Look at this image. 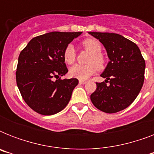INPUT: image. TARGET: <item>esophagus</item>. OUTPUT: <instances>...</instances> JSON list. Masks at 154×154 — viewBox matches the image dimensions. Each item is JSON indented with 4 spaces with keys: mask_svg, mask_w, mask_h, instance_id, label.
Here are the masks:
<instances>
[{
    "mask_svg": "<svg viewBox=\"0 0 154 154\" xmlns=\"http://www.w3.org/2000/svg\"><path fill=\"white\" fill-rule=\"evenodd\" d=\"M86 81H82V80H80L79 81V84L80 85H85L86 84Z\"/></svg>",
    "mask_w": 154,
    "mask_h": 154,
    "instance_id": "1",
    "label": "esophagus"
}]
</instances>
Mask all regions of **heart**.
I'll use <instances>...</instances> for the list:
<instances>
[{
    "instance_id": "b5f03b06",
    "label": "heart",
    "mask_w": 154,
    "mask_h": 154,
    "mask_svg": "<svg viewBox=\"0 0 154 154\" xmlns=\"http://www.w3.org/2000/svg\"><path fill=\"white\" fill-rule=\"evenodd\" d=\"M82 46L85 50L91 53L87 63L88 65H76L69 69V75L77 79L87 80L96 72L97 69L101 70L105 67L106 60L101 52V45L94 38H87L82 42ZM77 53L74 47L69 45L64 50L63 59L68 65H72L76 60Z\"/></svg>"
}]
</instances>
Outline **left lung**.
<instances>
[{"label":"left lung","instance_id":"1","mask_svg":"<svg viewBox=\"0 0 154 154\" xmlns=\"http://www.w3.org/2000/svg\"><path fill=\"white\" fill-rule=\"evenodd\" d=\"M106 49L109 61L97 82L90 99L96 108L107 113L126 109L136 99L145 79L146 62L138 46L122 35L89 32ZM109 83V84H106Z\"/></svg>","mask_w":154,"mask_h":154}]
</instances>
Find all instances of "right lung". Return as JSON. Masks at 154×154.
Masks as SVG:
<instances>
[{"label": "right lung", "mask_w": 154, "mask_h": 154, "mask_svg": "<svg viewBox=\"0 0 154 154\" xmlns=\"http://www.w3.org/2000/svg\"><path fill=\"white\" fill-rule=\"evenodd\" d=\"M82 33L48 32L32 38L20 52L16 72L17 85L24 101L35 112L53 115L68 105L78 80L60 79L68 72L63 53Z\"/></svg>", "instance_id": "right-lung-1"}]
</instances>
